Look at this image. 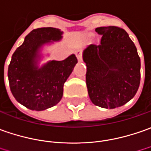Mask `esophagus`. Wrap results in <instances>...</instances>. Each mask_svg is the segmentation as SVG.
Instances as JSON below:
<instances>
[{"label":"esophagus","mask_w":151,"mask_h":151,"mask_svg":"<svg viewBox=\"0 0 151 151\" xmlns=\"http://www.w3.org/2000/svg\"><path fill=\"white\" fill-rule=\"evenodd\" d=\"M76 56H77V58H78V60L79 62H82V60H83V57H82V52H81L80 50H78V51L76 52Z\"/></svg>","instance_id":"esophagus-1"}]
</instances>
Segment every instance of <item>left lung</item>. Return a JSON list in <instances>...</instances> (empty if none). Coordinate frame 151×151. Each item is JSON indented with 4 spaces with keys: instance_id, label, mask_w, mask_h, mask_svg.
Returning <instances> with one entry per match:
<instances>
[{
    "instance_id": "left-lung-1",
    "label": "left lung",
    "mask_w": 151,
    "mask_h": 151,
    "mask_svg": "<svg viewBox=\"0 0 151 151\" xmlns=\"http://www.w3.org/2000/svg\"><path fill=\"white\" fill-rule=\"evenodd\" d=\"M99 45L83 52L86 84L92 103L104 109L122 106L134 98L140 83V58L135 45L123 28L115 26L95 29Z\"/></svg>"
}]
</instances>
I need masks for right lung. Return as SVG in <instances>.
I'll list each match as a JSON object with an SVG mask.
<instances>
[{
    "label": "right lung",
    "instance_id": "1",
    "mask_svg": "<svg viewBox=\"0 0 151 151\" xmlns=\"http://www.w3.org/2000/svg\"><path fill=\"white\" fill-rule=\"evenodd\" d=\"M63 32L53 27L32 30L14 52L8 67L11 91L17 101L29 109L41 111L54 106L63 94V85L78 63L75 55L63 61H51L39 68L40 47L59 41Z\"/></svg>",
    "mask_w": 151,
    "mask_h": 151
}]
</instances>
